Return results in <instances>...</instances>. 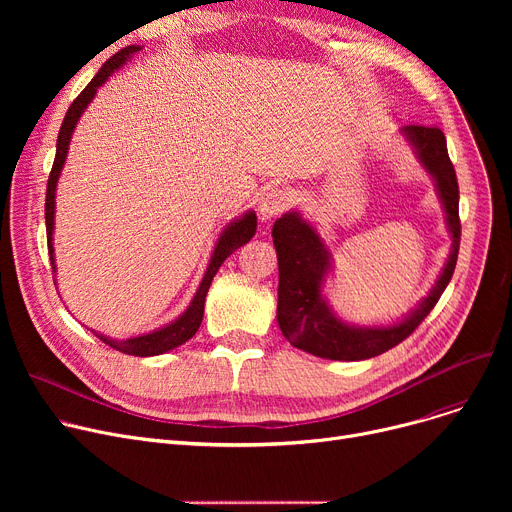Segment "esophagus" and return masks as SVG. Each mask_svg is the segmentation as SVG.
Instances as JSON below:
<instances>
[{
  "mask_svg": "<svg viewBox=\"0 0 512 512\" xmlns=\"http://www.w3.org/2000/svg\"><path fill=\"white\" fill-rule=\"evenodd\" d=\"M288 201L290 197L286 191H282V188H274V191L263 195L259 201V220L270 222L278 218V215L288 207Z\"/></svg>",
  "mask_w": 512,
  "mask_h": 512,
  "instance_id": "obj_1",
  "label": "esophagus"
}]
</instances>
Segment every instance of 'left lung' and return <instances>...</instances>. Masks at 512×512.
<instances>
[{
	"instance_id": "left-lung-1",
	"label": "left lung",
	"mask_w": 512,
	"mask_h": 512,
	"mask_svg": "<svg viewBox=\"0 0 512 512\" xmlns=\"http://www.w3.org/2000/svg\"><path fill=\"white\" fill-rule=\"evenodd\" d=\"M400 134L411 145L423 170L432 176L444 220L452 238L442 272L407 315L390 324H351L328 303L326 280L332 274V251L301 211L290 209L274 222L278 255V326L284 338L301 351L332 361H363L378 357L405 340L429 315L448 286L461 245L459 182L448 157L446 137L438 126H405Z\"/></svg>"
}]
</instances>
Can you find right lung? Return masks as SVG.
I'll return each instance as SVG.
<instances>
[{
    "instance_id": "1",
    "label": "right lung",
    "mask_w": 512,
    "mask_h": 512,
    "mask_svg": "<svg viewBox=\"0 0 512 512\" xmlns=\"http://www.w3.org/2000/svg\"><path fill=\"white\" fill-rule=\"evenodd\" d=\"M141 45H128L124 49H120L118 53L107 60L101 70L93 76L91 83L83 89L72 105L68 107L66 118L62 122L60 134H58V145H56V159H53V168L47 180V197H45V226H47V249H49V259H51V270L53 274L58 272V265H56V251H53V228H56V191H58V180L62 176L64 164H66V157H68V149H70V141H72V134L74 128L80 120V116L85 114V110L89 107V103L93 101V97L97 95L99 87H103L107 83V78H110L116 70H120L137 51H141ZM257 230V213L253 209L245 211L240 215V218L232 220L222 234L215 240V247L211 251L209 263H207V270L199 282V288L195 292V297L188 303V307L174 319L170 324L159 326L147 334H139V336H130L126 340H116L110 336H103V334H95L99 340H103L105 344H110L112 348L120 353L126 355H134V357H153V355H164L168 351H174L176 346L184 344L186 340H191L199 326L203 321V309H205V297H207V290L211 286L213 276L218 274L220 265L226 261V257H230L238 247L245 245ZM56 282V280H53Z\"/></svg>"
}]
</instances>
